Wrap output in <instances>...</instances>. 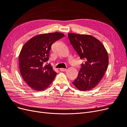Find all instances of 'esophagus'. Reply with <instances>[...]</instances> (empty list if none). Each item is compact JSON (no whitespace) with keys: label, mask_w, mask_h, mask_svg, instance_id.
<instances>
[{"label":"esophagus","mask_w":127,"mask_h":127,"mask_svg":"<svg viewBox=\"0 0 127 127\" xmlns=\"http://www.w3.org/2000/svg\"><path fill=\"white\" fill-rule=\"evenodd\" d=\"M60 70L61 71H65L67 70V69H65V68H60Z\"/></svg>","instance_id":"1"}]
</instances>
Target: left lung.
Segmentation results:
<instances>
[{
	"label": "left lung",
	"mask_w": 127,
	"mask_h": 127,
	"mask_svg": "<svg viewBox=\"0 0 127 127\" xmlns=\"http://www.w3.org/2000/svg\"><path fill=\"white\" fill-rule=\"evenodd\" d=\"M73 48L84 60L77 77L72 84L80 91H88L96 86L106 71L108 54L101 42L89 35L68 34Z\"/></svg>",
	"instance_id": "left-lung-1"
}]
</instances>
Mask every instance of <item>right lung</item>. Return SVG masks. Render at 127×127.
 <instances>
[{
    "label": "right lung",
    "instance_id": "1",
    "mask_svg": "<svg viewBox=\"0 0 127 127\" xmlns=\"http://www.w3.org/2000/svg\"><path fill=\"white\" fill-rule=\"evenodd\" d=\"M64 36L59 32L41 34L23 47L19 57L20 72L24 81L34 90H44L55 79L57 72L47 61L52 45Z\"/></svg>",
    "mask_w": 127,
    "mask_h": 127
}]
</instances>
